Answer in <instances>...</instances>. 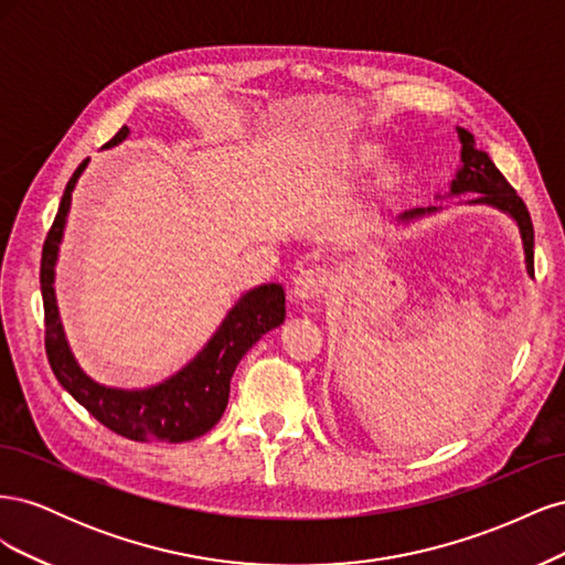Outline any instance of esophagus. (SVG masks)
Listing matches in <instances>:
<instances>
[{
    "label": "esophagus",
    "mask_w": 565,
    "mask_h": 565,
    "mask_svg": "<svg viewBox=\"0 0 565 565\" xmlns=\"http://www.w3.org/2000/svg\"><path fill=\"white\" fill-rule=\"evenodd\" d=\"M328 287V276L320 268H301L292 282V297L299 301H313Z\"/></svg>",
    "instance_id": "esophagus-1"
}]
</instances>
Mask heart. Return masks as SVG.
I'll use <instances>...</instances> for the list:
<instances>
[{
	"label": "heart",
	"mask_w": 565,
	"mask_h": 565,
	"mask_svg": "<svg viewBox=\"0 0 565 565\" xmlns=\"http://www.w3.org/2000/svg\"><path fill=\"white\" fill-rule=\"evenodd\" d=\"M380 156H382V146L374 141L341 143L332 152V164L341 174L361 177L374 162L380 160ZM407 181H409V169L403 160H398V158L382 160L377 167H374V172L370 177V195L377 202L393 200L405 191Z\"/></svg>",
	"instance_id": "obj_1"
}]
</instances>
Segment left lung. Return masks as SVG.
I'll return each instance as SVG.
<instances>
[{"label":"left lung","mask_w":565,"mask_h":565,"mask_svg":"<svg viewBox=\"0 0 565 565\" xmlns=\"http://www.w3.org/2000/svg\"><path fill=\"white\" fill-rule=\"evenodd\" d=\"M457 136L461 141V167L457 177L450 183V193L448 195H465V193H478L469 204H488V207L500 210L509 214L516 221L519 233H521V243L525 252V270L527 276H533L535 268V231H533V221H530L525 202L516 195L514 188L509 185V181L502 177V172L494 162L488 158L486 150L476 148L473 134L457 127ZM440 207H426V210H409L398 216L401 224H409L413 218H419L424 214H434Z\"/></svg>","instance_id":"obj_1"}]
</instances>
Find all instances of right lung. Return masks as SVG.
<instances>
[{
  "label": "right lung",
  "instance_id": "obj_1",
  "mask_svg": "<svg viewBox=\"0 0 565 565\" xmlns=\"http://www.w3.org/2000/svg\"><path fill=\"white\" fill-rule=\"evenodd\" d=\"M129 129L122 127L104 148H113L127 139ZM84 160L65 185L58 204V214L51 226L42 249V301H44V347L49 365L54 370L61 386L71 396L89 409L110 431L129 440H158V443H183L207 434L224 415L231 393V377L243 361V355L259 341L268 330L278 328L285 320V289L278 282L259 285L245 292L224 322L218 324L214 337L191 363L181 367L174 377L164 380L150 388H113L94 382L84 372L67 347L61 324L54 276L58 245L63 241L65 218L71 212V200L75 183L82 177Z\"/></svg>",
  "mask_w": 565,
  "mask_h": 565
}]
</instances>
